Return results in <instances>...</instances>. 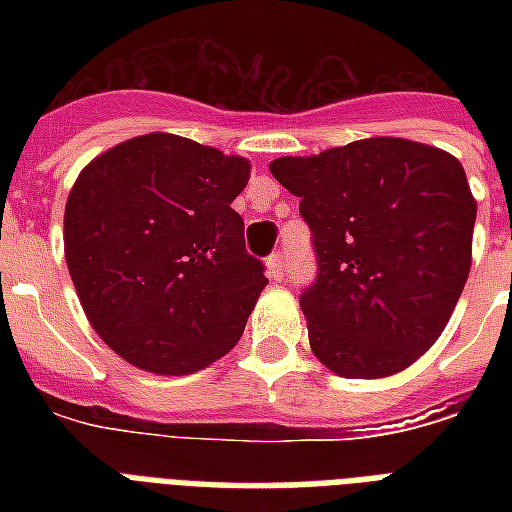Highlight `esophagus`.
Instances as JSON below:
<instances>
[{"label":"esophagus","mask_w":512,"mask_h":512,"mask_svg":"<svg viewBox=\"0 0 512 512\" xmlns=\"http://www.w3.org/2000/svg\"><path fill=\"white\" fill-rule=\"evenodd\" d=\"M268 273H271V279L276 281L284 279V255H281V252H273V255L268 257Z\"/></svg>","instance_id":"obj_1"}]
</instances>
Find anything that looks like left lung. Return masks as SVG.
Segmentation results:
<instances>
[{
    "label": "left lung",
    "instance_id": "left-lung-1",
    "mask_svg": "<svg viewBox=\"0 0 512 512\" xmlns=\"http://www.w3.org/2000/svg\"><path fill=\"white\" fill-rule=\"evenodd\" d=\"M271 175L300 196L316 279L300 308L324 366L350 380L414 364L444 332L470 273L476 201L462 164L401 138L284 156Z\"/></svg>",
    "mask_w": 512,
    "mask_h": 512
}]
</instances>
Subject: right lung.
Listing matches in <instances>:
<instances>
[{"label":"right lung","instance_id":"1","mask_svg":"<svg viewBox=\"0 0 512 512\" xmlns=\"http://www.w3.org/2000/svg\"><path fill=\"white\" fill-rule=\"evenodd\" d=\"M249 162L170 132L100 154L63 217L66 263L92 329L124 361L188 374L244 335L265 265L231 201Z\"/></svg>","mask_w":512,"mask_h":512}]
</instances>
